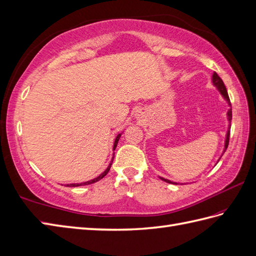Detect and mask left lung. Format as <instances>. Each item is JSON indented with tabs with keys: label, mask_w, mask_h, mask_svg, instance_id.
I'll return each mask as SVG.
<instances>
[{
	"label": "left lung",
	"mask_w": 256,
	"mask_h": 256,
	"mask_svg": "<svg viewBox=\"0 0 256 256\" xmlns=\"http://www.w3.org/2000/svg\"><path fill=\"white\" fill-rule=\"evenodd\" d=\"M212 82H213V84L216 86V89H217L218 91H220V94L222 96V98L226 100V102L228 103L229 106H232V103H230V100H229V96H228V93H227L226 86H225V84H224V82H222V80L220 79V77L218 76V74H217L216 72H214V74H213V76H212ZM232 108H229V110H228V112H227V120H228V122H229V126H228V130H227V134H226L225 146H224L225 148H224V151H222V154L226 152L227 146H228V143H229V134H230V126H232ZM222 156H220V158H222ZM220 158H218L217 163H218V162H220ZM160 179L164 180V182H168V184H178L177 182H172V180L165 179V178H163V177H160Z\"/></svg>",
	"instance_id": "8db88e82"
}]
</instances>
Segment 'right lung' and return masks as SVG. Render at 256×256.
Listing matches in <instances>:
<instances>
[{"instance_id": "1", "label": "right lung", "mask_w": 256, "mask_h": 256, "mask_svg": "<svg viewBox=\"0 0 256 256\" xmlns=\"http://www.w3.org/2000/svg\"><path fill=\"white\" fill-rule=\"evenodd\" d=\"M120 136H122V134H117V136H116V139H115V142H114V146H113V151L116 148V146H117V143H118V140H120ZM113 160H114V154H113V158H112V160H110V165L108 166V168L106 170H105L101 175L100 176H98L96 178H94V179H91V180H89V182H81V184H66L67 186H86V184H94V182H98V180H101L103 177H105L108 175V172H110V166H112V163H113Z\"/></svg>"}]
</instances>
